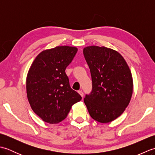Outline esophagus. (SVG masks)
Wrapping results in <instances>:
<instances>
[{"mask_svg":"<svg viewBox=\"0 0 155 155\" xmlns=\"http://www.w3.org/2000/svg\"><path fill=\"white\" fill-rule=\"evenodd\" d=\"M78 93L81 94V96L82 97H83V96H84V93H83V91H78Z\"/></svg>","mask_w":155,"mask_h":155,"instance_id":"obj_1","label":"esophagus"}]
</instances>
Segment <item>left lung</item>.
Returning <instances> with one entry per match:
<instances>
[{
  "instance_id": "obj_1",
  "label": "left lung",
  "mask_w": 155,
  "mask_h": 155,
  "mask_svg": "<svg viewBox=\"0 0 155 155\" xmlns=\"http://www.w3.org/2000/svg\"><path fill=\"white\" fill-rule=\"evenodd\" d=\"M92 78V91L84 98L94 120L107 123L116 119L130 103L133 90L130 68L121 54L104 47L83 49Z\"/></svg>"
}]
</instances>
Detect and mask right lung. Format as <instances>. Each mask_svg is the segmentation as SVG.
<instances>
[{
    "instance_id": "1",
    "label": "right lung",
    "mask_w": 155,
    "mask_h": 155,
    "mask_svg": "<svg viewBox=\"0 0 155 155\" xmlns=\"http://www.w3.org/2000/svg\"><path fill=\"white\" fill-rule=\"evenodd\" d=\"M78 49L61 46L42 51L32 62L27 77L31 108L46 123L56 124L67 117L72 105L82 99L72 90L65 72Z\"/></svg>"
}]
</instances>
